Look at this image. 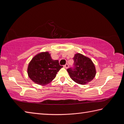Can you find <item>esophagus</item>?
Here are the masks:
<instances>
[{
  "mask_svg": "<svg viewBox=\"0 0 124 124\" xmlns=\"http://www.w3.org/2000/svg\"><path fill=\"white\" fill-rule=\"evenodd\" d=\"M68 63H66V64H65V65H64V66H63V67H64V68H68Z\"/></svg>",
  "mask_w": 124,
  "mask_h": 124,
  "instance_id": "34e87169",
  "label": "esophagus"
}]
</instances>
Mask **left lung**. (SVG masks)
Here are the masks:
<instances>
[{
	"label": "left lung",
	"instance_id": "left-lung-1",
	"mask_svg": "<svg viewBox=\"0 0 124 124\" xmlns=\"http://www.w3.org/2000/svg\"><path fill=\"white\" fill-rule=\"evenodd\" d=\"M73 60V67L67 70L73 80L83 85L92 80L96 72L92 61L80 54H75Z\"/></svg>",
	"mask_w": 124,
	"mask_h": 124
}]
</instances>
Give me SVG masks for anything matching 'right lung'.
<instances>
[{"label": "right lung", "instance_id": "obj_1", "mask_svg": "<svg viewBox=\"0 0 124 124\" xmlns=\"http://www.w3.org/2000/svg\"><path fill=\"white\" fill-rule=\"evenodd\" d=\"M62 67L58 60L52 59L49 52H42L33 58L29 63L27 72L33 81L44 85L51 82Z\"/></svg>", "mask_w": 124, "mask_h": 124}]
</instances>
